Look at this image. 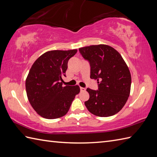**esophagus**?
Segmentation results:
<instances>
[{"mask_svg":"<svg viewBox=\"0 0 157 157\" xmlns=\"http://www.w3.org/2000/svg\"><path fill=\"white\" fill-rule=\"evenodd\" d=\"M80 90H81V92H84V91H86V88L80 87Z\"/></svg>","mask_w":157,"mask_h":157,"instance_id":"34e87169","label":"esophagus"}]
</instances>
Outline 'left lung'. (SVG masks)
Returning <instances> with one entry per match:
<instances>
[{"mask_svg":"<svg viewBox=\"0 0 157 157\" xmlns=\"http://www.w3.org/2000/svg\"><path fill=\"white\" fill-rule=\"evenodd\" d=\"M79 51L90 65V78L97 80L98 90L87 88L90 98L85 102L93 115L106 117L124 106L131 89V73L121 55L111 46L92 45Z\"/></svg>","mask_w":157,"mask_h":157,"instance_id":"obj_1","label":"left lung"}]
</instances>
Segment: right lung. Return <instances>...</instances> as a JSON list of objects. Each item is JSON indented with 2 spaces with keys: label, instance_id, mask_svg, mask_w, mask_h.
I'll return each instance as SVG.
<instances>
[{
  "label": "right lung",
  "instance_id": "obj_1",
  "mask_svg": "<svg viewBox=\"0 0 157 157\" xmlns=\"http://www.w3.org/2000/svg\"><path fill=\"white\" fill-rule=\"evenodd\" d=\"M77 49L55 50L46 52L36 60L25 80L28 101L38 114L45 119H57L65 115L75 95L80 92L79 86H63V76L70 58Z\"/></svg>",
  "mask_w": 157,
  "mask_h": 157
}]
</instances>
